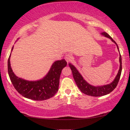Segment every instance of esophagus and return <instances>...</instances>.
Wrapping results in <instances>:
<instances>
[{"label": "esophagus", "instance_id": "obj_1", "mask_svg": "<svg viewBox=\"0 0 130 130\" xmlns=\"http://www.w3.org/2000/svg\"><path fill=\"white\" fill-rule=\"evenodd\" d=\"M64 58L66 60V61H67V63H69V62L71 61L73 59V57L71 54H67L65 55L64 56Z\"/></svg>", "mask_w": 130, "mask_h": 130}]
</instances>
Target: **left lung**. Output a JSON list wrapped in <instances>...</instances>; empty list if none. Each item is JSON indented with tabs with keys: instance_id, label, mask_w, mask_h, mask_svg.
Returning <instances> with one entry per match:
<instances>
[{
	"instance_id": "8db88e82",
	"label": "left lung",
	"mask_w": 130,
	"mask_h": 130,
	"mask_svg": "<svg viewBox=\"0 0 130 130\" xmlns=\"http://www.w3.org/2000/svg\"><path fill=\"white\" fill-rule=\"evenodd\" d=\"M101 34L104 35L105 37H107V38L111 39L112 41L115 44H116L117 48H118V51H120L117 44L115 42V41L109 36V34H108L106 32H105L101 33ZM120 69H119L118 70V74H117V75L116 76V77H115V79L113 80L112 82L109 83V84L99 86H92L91 85H90L89 83H88L84 79H83L82 76L81 75L80 73L79 72V71L76 69V67H74L73 65H72L71 63H69V67H70L71 70H72L73 76L74 81H75L76 85H77V86H78L79 89L80 90V91L82 92V93L86 94L87 95L96 97L101 96H104L107 95V94H109V93H111L112 91H113V90H114V89L116 88L117 85H118L119 80L120 79L121 74L122 71V59L120 53Z\"/></svg>"
}]
</instances>
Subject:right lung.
<instances>
[{
  "mask_svg": "<svg viewBox=\"0 0 130 130\" xmlns=\"http://www.w3.org/2000/svg\"><path fill=\"white\" fill-rule=\"evenodd\" d=\"M13 48V47L12 51ZM10 55L11 53L8 61V74L13 86L18 93L25 98L35 101L46 100L57 93L61 70L67 66L64 59L55 61L43 79L37 81H28L17 77L14 74L10 66Z\"/></svg>",
  "mask_w": 130,
  "mask_h": 130,
  "instance_id": "right-lung-1",
  "label": "right lung"
}]
</instances>
